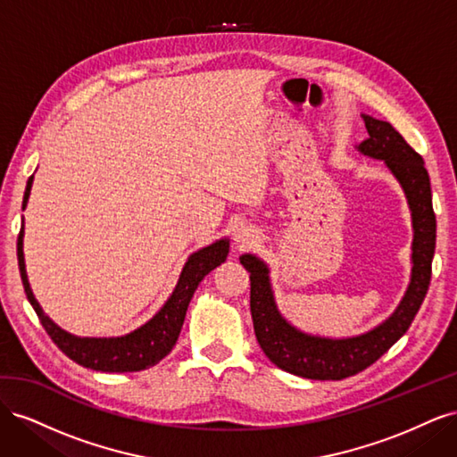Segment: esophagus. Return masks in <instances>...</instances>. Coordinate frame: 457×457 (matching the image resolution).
Returning a JSON list of instances; mask_svg holds the SVG:
<instances>
[{
	"label": "esophagus",
	"instance_id": "34e87169",
	"mask_svg": "<svg viewBox=\"0 0 457 457\" xmlns=\"http://www.w3.org/2000/svg\"><path fill=\"white\" fill-rule=\"evenodd\" d=\"M253 238H255L253 230H252V228H247V227H242V228H238V230H237V234H234V242H237L238 245H245V244H250V242H253Z\"/></svg>",
	"mask_w": 457,
	"mask_h": 457
}]
</instances>
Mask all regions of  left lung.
Instances as JSON below:
<instances>
[{"label": "left lung", "instance_id": "1", "mask_svg": "<svg viewBox=\"0 0 457 457\" xmlns=\"http://www.w3.org/2000/svg\"><path fill=\"white\" fill-rule=\"evenodd\" d=\"M362 118L368 139L356 146L358 152L385 163L403 188L411 215V274L395 312L361 336L337 339L307 334L289 322L276 305L267 262L253 253L240 257L244 269L250 272L252 320L261 349L272 364L299 378L337 381L371 366L406 334L431 282L436 219L423 158L389 121L368 114Z\"/></svg>", "mask_w": 457, "mask_h": 457}]
</instances>
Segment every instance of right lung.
<instances>
[{
  "label": "right lung",
  "mask_w": 457,
  "mask_h": 457,
  "mask_svg": "<svg viewBox=\"0 0 457 457\" xmlns=\"http://www.w3.org/2000/svg\"><path fill=\"white\" fill-rule=\"evenodd\" d=\"M34 183V175L29 179V185L24 190L22 210H26V204L30 198V190ZM24 220L22 228L17 240V257H19V269L26 297H29L30 305L34 307L41 326L46 328L49 337L54 345L74 362L84 368H91L95 371H141L150 366L158 364L163 356H168L181 334V328L187 316L188 303L195 295L198 284L205 278L220 262L227 261L230 240L220 238L213 244L202 247L195 252L179 276V282L173 289L170 299L163 303V307L145 322L141 328H137L126 336L120 337H79L74 334H68L66 329L54 324L51 318L39 307L37 299L29 282V274H26V262H24Z\"/></svg>",
  "instance_id": "add662e5"
}]
</instances>
